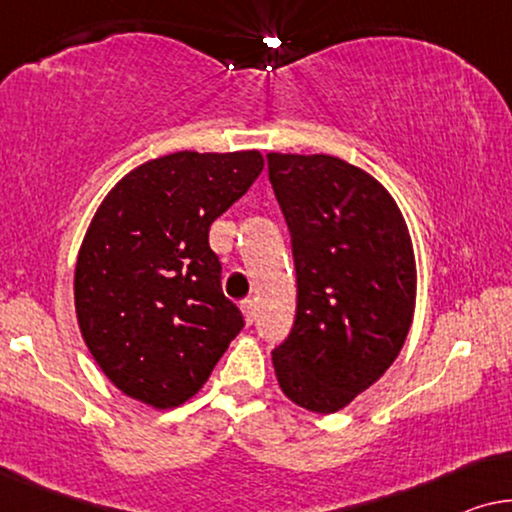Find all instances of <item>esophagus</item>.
<instances>
[{
	"label": "esophagus",
	"mask_w": 512,
	"mask_h": 512,
	"mask_svg": "<svg viewBox=\"0 0 512 512\" xmlns=\"http://www.w3.org/2000/svg\"><path fill=\"white\" fill-rule=\"evenodd\" d=\"M241 313H243V320H246V325H253V320H255V315H257L255 301H253V299L243 301V304H241Z\"/></svg>",
	"instance_id": "obj_1"
}]
</instances>
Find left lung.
<instances>
[{"label": "left lung", "instance_id": "left-lung-1", "mask_svg": "<svg viewBox=\"0 0 512 512\" xmlns=\"http://www.w3.org/2000/svg\"><path fill=\"white\" fill-rule=\"evenodd\" d=\"M266 160L297 269L294 327L273 369L287 399L329 415L369 390L406 343L413 241L392 194L355 164L322 153Z\"/></svg>", "mask_w": 512, "mask_h": 512}]
</instances>
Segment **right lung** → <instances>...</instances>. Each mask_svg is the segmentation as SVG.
<instances>
[{
  "label": "right lung",
  "instance_id": "obj_1",
  "mask_svg": "<svg viewBox=\"0 0 512 512\" xmlns=\"http://www.w3.org/2000/svg\"><path fill=\"white\" fill-rule=\"evenodd\" d=\"M262 169L259 150H181L122 176L92 215L74 271L76 320L122 394L181 406L241 331L208 227Z\"/></svg>",
  "mask_w": 512,
  "mask_h": 512
}]
</instances>
